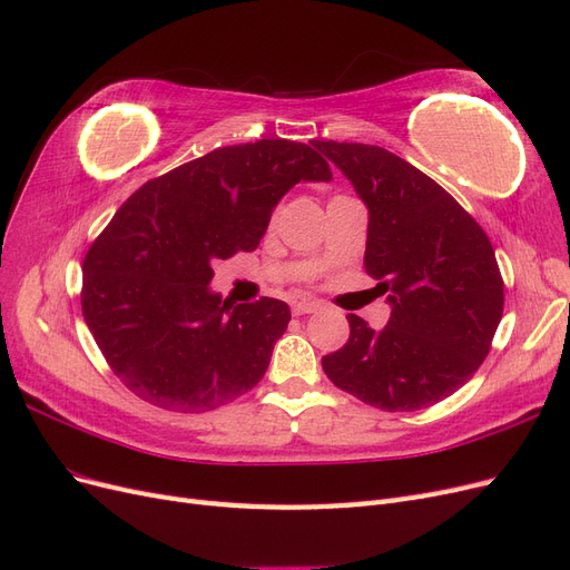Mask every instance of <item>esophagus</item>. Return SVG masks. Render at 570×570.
<instances>
[{
	"mask_svg": "<svg viewBox=\"0 0 570 570\" xmlns=\"http://www.w3.org/2000/svg\"><path fill=\"white\" fill-rule=\"evenodd\" d=\"M318 308H321V306H318L316 302L302 299V302H295V304H292V314H295V316H304V314H316Z\"/></svg>",
	"mask_w": 570,
	"mask_h": 570,
	"instance_id": "obj_1",
	"label": "esophagus"
}]
</instances>
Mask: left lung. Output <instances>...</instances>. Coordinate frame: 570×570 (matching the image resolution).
I'll return each instance as SVG.
<instances>
[{
    "label": "left lung",
    "mask_w": 570,
    "mask_h": 570,
    "mask_svg": "<svg viewBox=\"0 0 570 570\" xmlns=\"http://www.w3.org/2000/svg\"><path fill=\"white\" fill-rule=\"evenodd\" d=\"M314 147L368 206L364 266L392 306L383 331L350 314V340L321 358L325 375L383 411L454 394L485 361L504 312V281L475 218L423 170L358 142Z\"/></svg>",
    "instance_id": "left-lung-1"
}]
</instances>
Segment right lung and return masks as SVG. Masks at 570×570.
Here are the masks:
<instances>
[{
    "instance_id": "add662e5",
    "label": "right lung",
    "mask_w": 570,
    "mask_h": 570,
    "mask_svg": "<svg viewBox=\"0 0 570 570\" xmlns=\"http://www.w3.org/2000/svg\"><path fill=\"white\" fill-rule=\"evenodd\" d=\"M302 142L214 149L145 183L82 262V316L111 371L140 400L212 411L262 381L289 306L230 304L212 292L214 264L256 249L275 204L302 180H331Z\"/></svg>"
}]
</instances>
